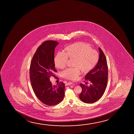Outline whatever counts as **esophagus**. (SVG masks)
<instances>
[{
    "label": "esophagus",
    "instance_id": "esophagus-1",
    "mask_svg": "<svg viewBox=\"0 0 134 134\" xmlns=\"http://www.w3.org/2000/svg\"><path fill=\"white\" fill-rule=\"evenodd\" d=\"M73 84V82H68L66 83V86H69V85H70Z\"/></svg>",
    "mask_w": 134,
    "mask_h": 134
}]
</instances>
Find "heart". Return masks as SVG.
<instances>
[{
  "instance_id": "heart-1",
  "label": "heart",
  "mask_w": 134,
  "mask_h": 134,
  "mask_svg": "<svg viewBox=\"0 0 134 134\" xmlns=\"http://www.w3.org/2000/svg\"><path fill=\"white\" fill-rule=\"evenodd\" d=\"M68 58L74 59V68L67 69L63 72L62 76L66 79L75 80L83 72H88L93 69L99 60V54L96 50L92 49L88 44L77 42L67 46L64 52H59L54 58V64L57 68L64 69L66 67Z\"/></svg>"
}]
</instances>
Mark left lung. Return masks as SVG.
I'll list each match as a JSON object with an SVG mask.
<instances>
[{"label": "left lung", "mask_w": 134, "mask_h": 134, "mask_svg": "<svg viewBox=\"0 0 134 134\" xmlns=\"http://www.w3.org/2000/svg\"><path fill=\"white\" fill-rule=\"evenodd\" d=\"M99 60L96 66L85 76L86 81L91 82L90 86L80 83L82 92L79 98L83 102L92 103L98 101L104 93L108 79V67L106 58L99 48Z\"/></svg>", "instance_id": "obj_1"}]
</instances>
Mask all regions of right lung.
Returning <instances> with one entry per match:
<instances>
[{"label":"right lung","instance_id":"1","mask_svg":"<svg viewBox=\"0 0 134 134\" xmlns=\"http://www.w3.org/2000/svg\"><path fill=\"white\" fill-rule=\"evenodd\" d=\"M59 43L46 41L37 49L33 55L30 67V78L33 92L40 101L48 106H54L63 101L65 85L60 82L53 86L51 76L56 77L54 60L55 48Z\"/></svg>","mask_w":134,"mask_h":134}]
</instances>
